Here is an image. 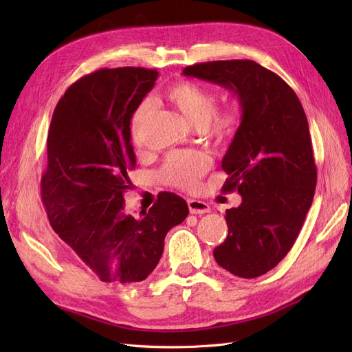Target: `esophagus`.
Returning <instances> with one entry per match:
<instances>
[{"label":"esophagus","instance_id":"obj_1","mask_svg":"<svg viewBox=\"0 0 352 352\" xmlns=\"http://www.w3.org/2000/svg\"><path fill=\"white\" fill-rule=\"evenodd\" d=\"M188 207L190 214H204L210 211V206L204 201L199 199H188Z\"/></svg>","mask_w":352,"mask_h":352}]
</instances>
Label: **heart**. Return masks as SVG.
<instances>
[{"label": "heart", "mask_w": 352, "mask_h": 352, "mask_svg": "<svg viewBox=\"0 0 352 352\" xmlns=\"http://www.w3.org/2000/svg\"><path fill=\"white\" fill-rule=\"evenodd\" d=\"M166 98L197 127L202 135L217 146L226 145L236 135L241 114L235 104L216 107L217 97L211 89L189 80H179L168 87ZM153 113V102L144 101L135 111L132 120V136L140 141L144 126ZM211 167V160L201 151H177L170 154L158 172L163 184L184 190L198 188L201 177Z\"/></svg>", "instance_id": "obj_1"}]
</instances>
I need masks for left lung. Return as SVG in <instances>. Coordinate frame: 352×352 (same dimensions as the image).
I'll list each match as a JSON object with an SVG mask.
<instances>
[{"label":"left lung","instance_id":"obj_1","mask_svg":"<svg viewBox=\"0 0 352 352\" xmlns=\"http://www.w3.org/2000/svg\"><path fill=\"white\" fill-rule=\"evenodd\" d=\"M185 76L221 85L238 95L241 124L221 168L223 192L242 202L226 210L229 233L214 258L232 274L258 278L295 243L314 198L317 167L308 122L294 89L252 60L198 63Z\"/></svg>","mask_w":352,"mask_h":352}]
</instances>
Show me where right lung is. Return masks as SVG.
Listing matches in <instances>:
<instances>
[{
  "label": "right lung",
  "instance_id": "add662e5",
  "mask_svg": "<svg viewBox=\"0 0 352 352\" xmlns=\"http://www.w3.org/2000/svg\"><path fill=\"white\" fill-rule=\"evenodd\" d=\"M157 78L154 69H100L70 85L51 119L42 202L54 232L102 282L146 279L167 232L189 212L172 192L141 219L123 207L136 164L131 119Z\"/></svg>",
  "mask_w": 352,
  "mask_h": 352
}]
</instances>
